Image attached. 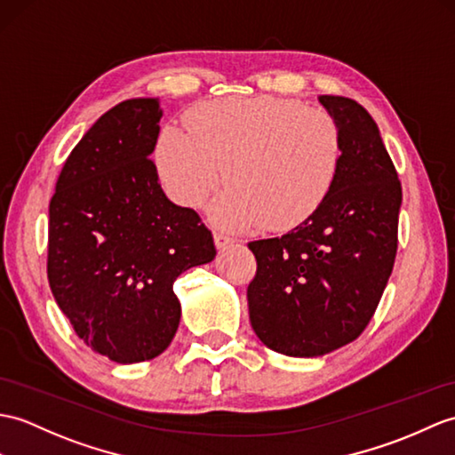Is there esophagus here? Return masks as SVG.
<instances>
[{
	"label": "esophagus",
	"instance_id": "obj_1",
	"mask_svg": "<svg viewBox=\"0 0 455 455\" xmlns=\"http://www.w3.org/2000/svg\"><path fill=\"white\" fill-rule=\"evenodd\" d=\"M213 240H215L217 250H225V248L235 244V238H230V236H227V235H220V232H215Z\"/></svg>",
	"mask_w": 455,
	"mask_h": 455
}]
</instances>
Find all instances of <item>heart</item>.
<instances>
[{
  "label": "heart",
  "mask_w": 455,
  "mask_h": 455,
  "mask_svg": "<svg viewBox=\"0 0 455 455\" xmlns=\"http://www.w3.org/2000/svg\"><path fill=\"white\" fill-rule=\"evenodd\" d=\"M182 132L156 140L161 182L176 204L202 207L225 168L227 194L213 223L284 232L308 220L330 196L343 163V132L330 112L273 94L223 97L186 114Z\"/></svg>",
  "instance_id": "1"
}]
</instances>
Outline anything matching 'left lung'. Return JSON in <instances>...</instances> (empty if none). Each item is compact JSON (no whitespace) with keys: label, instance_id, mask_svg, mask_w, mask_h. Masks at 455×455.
Listing matches in <instances>:
<instances>
[{"label":"left lung","instance_id":"left-lung-1","mask_svg":"<svg viewBox=\"0 0 455 455\" xmlns=\"http://www.w3.org/2000/svg\"><path fill=\"white\" fill-rule=\"evenodd\" d=\"M343 132V163L322 207L281 238L253 240V331L271 351L322 356L364 331L392 275L401 182L361 104L322 94Z\"/></svg>","mask_w":455,"mask_h":455}]
</instances>
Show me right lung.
Wrapping results in <instances>:
<instances>
[{
    "label": "right lung",
    "mask_w": 455,
    "mask_h": 455,
    "mask_svg": "<svg viewBox=\"0 0 455 455\" xmlns=\"http://www.w3.org/2000/svg\"><path fill=\"white\" fill-rule=\"evenodd\" d=\"M158 99H130L73 147L50 199L48 281L79 339L120 364L171 345L180 323L172 284L215 258L211 230L178 207L149 158Z\"/></svg>",
    "instance_id": "obj_1"
}]
</instances>
